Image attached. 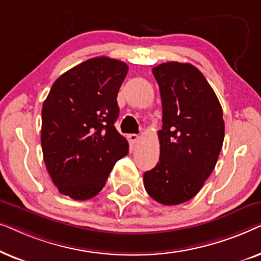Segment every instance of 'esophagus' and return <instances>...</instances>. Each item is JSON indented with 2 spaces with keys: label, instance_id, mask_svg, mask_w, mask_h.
<instances>
[{
  "label": "esophagus",
  "instance_id": "obj_1",
  "mask_svg": "<svg viewBox=\"0 0 261 261\" xmlns=\"http://www.w3.org/2000/svg\"><path fill=\"white\" fill-rule=\"evenodd\" d=\"M128 139H129V141L133 142V144H138L139 140H140V135L129 134V135H128Z\"/></svg>",
  "mask_w": 261,
  "mask_h": 261
}]
</instances>
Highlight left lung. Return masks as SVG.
<instances>
[{
    "instance_id": "8db88e82",
    "label": "left lung",
    "mask_w": 261,
    "mask_h": 261,
    "mask_svg": "<svg viewBox=\"0 0 261 261\" xmlns=\"http://www.w3.org/2000/svg\"><path fill=\"white\" fill-rule=\"evenodd\" d=\"M163 106L159 162L144 174L154 201L176 205L195 197L215 169L224 139L221 105L197 67L169 62L153 67Z\"/></svg>"
}]
</instances>
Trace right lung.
Instances as JSON below:
<instances>
[{
	"label": "right lung",
	"instance_id": "right-lung-1",
	"mask_svg": "<svg viewBox=\"0 0 261 261\" xmlns=\"http://www.w3.org/2000/svg\"><path fill=\"white\" fill-rule=\"evenodd\" d=\"M126 63L96 57L63 73L42 105L44 162L60 194L77 201L102 190L128 142L116 130Z\"/></svg>",
	"mask_w": 261,
	"mask_h": 261
}]
</instances>
